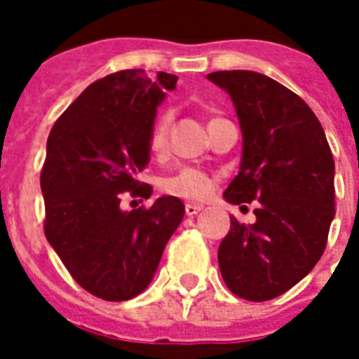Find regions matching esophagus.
Masks as SVG:
<instances>
[{
  "label": "esophagus",
  "instance_id": "1",
  "mask_svg": "<svg viewBox=\"0 0 359 359\" xmlns=\"http://www.w3.org/2000/svg\"><path fill=\"white\" fill-rule=\"evenodd\" d=\"M184 210H186V214H188V216H196L197 212H201V210H203V205H196V203H186Z\"/></svg>",
  "mask_w": 359,
  "mask_h": 359
}]
</instances>
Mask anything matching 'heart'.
<instances>
[{
    "label": "heart",
    "instance_id": "1",
    "mask_svg": "<svg viewBox=\"0 0 359 359\" xmlns=\"http://www.w3.org/2000/svg\"><path fill=\"white\" fill-rule=\"evenodd\" d=\"M169 114H163L158 117V121L152 126L151 132V151L162 152L168 145V132H169ZM214 190V180L210 175H207L201 169L184 168L179 173L171 175L168 179L162 180V191L168 196L186 199V201H203L207 199Z\"/></svg>",
    "mask_w": 359,
    "mask_h": 359
}]
</instances>
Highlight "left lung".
Here are the masks:
<instances>
[{"instance_id": "obj_1", "label": "left lung", "mask_w": 359, "mask_h": 359, "mask_svg": "<svg viewBox=\"0 0 359 359\" xmlns=\"http://www.w3.org/2000/svg\"><path fill=\"white\" fill-rule=\"evenodd\" d=\"M207 78L229 95L242 130L240 169L225 201H259L255 224L231 219L219 272L233 294L272 300L323 257L335 216L334 156L317 115L285 86L251 70Z\"/></svg>"}]
</instances>
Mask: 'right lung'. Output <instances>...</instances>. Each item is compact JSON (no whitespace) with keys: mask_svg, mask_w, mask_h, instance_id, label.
Returning a JSON list of instances; mask_svg holds the SVG:
<instances>
[{"mask_svg":"<svg viewBox=\"0 0 359 359\" xmlns=\"http://www.w3.org/2000/svg\"><path fill=\"white\" fill-rule=\"evenodd\" d=\"M177 76L132 69L95 81L70 104L48 135L41 173L44 233L70 276L108 302L141 294L163 248L184 218L179 197L151 208H121V194L149 199L137 175L151 160L158 106Z\"/></svg>","mask_w":359,"mask_h":359,"instance_id":"add662e5","label":"right lung"}]
</instances>
